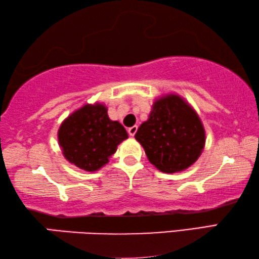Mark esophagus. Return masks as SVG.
Segmentation results:
<instances>
[{"label": "esophagus", "instance_id": "1", "mask_svg": "<svg viewBox=\"0 0 259 259\" xmlns=\"http://www.w3.org/2000/svg\"><path fill=\"white\" fill-rule=\"evenodd\" d=\"M137 131H138V126H132V127H130V128H128V134H130V137H134L135 133H137Z\"/></svg>", "mask_w": 259, "mask_h": 259}]
</instances>
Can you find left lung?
Listing matches in <instances>:
<instances>
[{"label": "left lung", "instance_id": "8db88e82", "mask_svg": "<svg viewBox=\"0 0 259 259\" xmlns=\"http://www.w3.org/2000/svg\"><path fill=\"white\" fill-rule=\"evenodd\" d=\"M135 139L156 168L177 173L192 166L201 156L205 130L192 105L180 95L169 93L155 100Z\"/></svg>", "mask_w": 259, "mask_h": 259}]
</instances>
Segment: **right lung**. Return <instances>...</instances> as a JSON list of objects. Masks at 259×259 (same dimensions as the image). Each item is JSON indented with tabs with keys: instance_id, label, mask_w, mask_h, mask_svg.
<instances>
[{
	"instance_id": "right-lung-1",
	"label": "right lung",
	"mask_w": 259,
	"mask_h": 259,
	"mask_svg": "<svg viewBox=\"0 0 259 259\" xmlns=\"http://www.w3.org/2000/svg\"><path fill=\"white\" fill-rule=\"evenodd\" d=\"M57 138L67 162L95 172L109 163L128 134L119 121L110 119L105 104L96 102L69 114L59 126Z\"/></svg>"
}]
</instances>
